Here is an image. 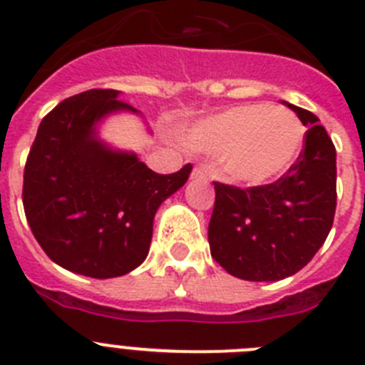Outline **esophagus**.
I'll use <instances>...</instances> for the list:
<instances>
[{
  "instance_id": "esophagus-1",
  "label": "esophagus",
  "mask_w": 365,
  "mask_h": 365,
  "mask_svg": "<svg viewBox=\"0 0 365 365\" xmlns=\"http://www.w3.org/2000/svg\"><path fill=\"white\" fill-rule=\"evenodd\" d=\"M192 179H197V180H205L206 179V172L202 168H193L192 170Z\"/></svg>"
}]
</instances>
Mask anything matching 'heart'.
Returning <instances> with one entry per match:
<instances>
[{
	"instance_id": "obj_1",
	"label": "heart",
	"mask_w": 365,
	"mask_h": 365,
	"mask_svg": "<svg viewBox=\"0 0 365 365\" xmlns=\"http://www.w3.org/2000/svg\"><path fill=\"white\" fill-rule=\"evenodd\" d=\"M305 130L294 113L250 102L190 124L182 140L192 151L221 155L225 175L237 185L259 186L291 170L302 153Z\"/></svg>"
}]
</instances>
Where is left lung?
<instances>
[{
  "label": "left lung",
  "mask_w": 365,
  "mask_h": 365,
  "mask_svg": "<svg viewBox=\"0 0 365 365\" xmlns=\"http://www.w3.org/2000/svg\"><path fill=\"white\" fill-rule=\"evenodd\" d=\"M307 128L296 164L276 182L254 188L214 182L208 225L212 257L247 282H279L314 257L336 210V150L318 117L283 102Z\"/></svg>",
  "instance_id": "left-lung-1"
}]
</instances>
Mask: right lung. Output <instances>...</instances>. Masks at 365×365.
<instances>
[{"instance_id": "right-lung-1", "label": "right lung", "mask_w": 365, "mask_h": 365, "mask_svg": "<svg viewBox=\"0 0 365 365\" xmlns=\"http://www.w3.org/2000/svg\"><path fill=\"white\" fill-rule=\"evenodd\" d=\"M120 95L91 89L60 102L41 120L24 173L25 215L43 252L96 279L124 276L146 259L155 214L192 172L186 164L159 175L98 137L109 115H140Z\"/></svg>"}]
</instances>
